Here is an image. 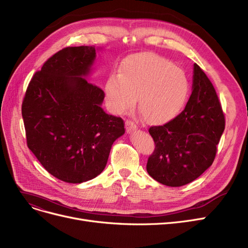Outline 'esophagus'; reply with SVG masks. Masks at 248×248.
Masks as SVG:
<instances>
[{
  "label": "esophagus",
  "mask_w": 248,
  "mask_h": 248,
  "mask_svg": "<svg viewBox=\"0 0 248 248\" xmlns=\"http://www.w3.org/2000/svg\"><path fill=\"white\" fill-rule=\"evenodd\" d=\"M137 127H138V126H137V124L134 122H132V121H126L125 122V129H126L127 133H131L132 131L136 130Z\"/></svg>",
  "instance_id": "obj_1"
}]
</instances>
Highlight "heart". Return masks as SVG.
<instances>
[{
	"label": "heart",
	"instance_id": "b5f03b06",
	"mask_svg": "<svg viewBox=\"0 0 248 248\" xmlns=\"http://www.w3.org/2000/svg\"><path fill=\"white\" fill-rule=\"evenodd\" d=\"M190 91L187 73L167 58L153 53L127 57L105 82L109 108L114 113L132 109L139 97V110L146 122L168 123L184 107Z\"/></svg>",
	"mask_w": 248,
	"mask_h": 248
}]
</instances>
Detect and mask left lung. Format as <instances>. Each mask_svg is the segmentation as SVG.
Masks as SVG:
<instances>
[{
	"label": "left lung",
	"instance_id": "8db88e82",
	"mask_svg": "<svg viewBox=\"0 0 248 248\" xmlns=\"http://www.w3.org/2000/svg\"><path fill=\"white\" fill-rule=\"evenodd\" d=\"M193 72L185 109L169 123L149 129L155 148L146 169L155 181L170 187L189 184L212 166L225 130V115L212 81L196 63Z\"/></svg>",
	"mask_w": 248,
	"mask_h": 248
}]
</instances>
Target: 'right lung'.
<instances>
[{
    "instance_id": "add662e5",
    "label": "right lung",
    "mask_w": 248,
    "mask_h": 248,
    "mask_svg": "<svg viewBox=\"0 0 248 248\" xmlns=\"http://www.w3.org/2000/svg\"><path fill=\"white\" fill-rule=\"evenodd\" d=\"M95 47H67L36 71L21 106L29 148L52 176L78 184L106 167L113 142L124 134L122 117L101 107L104 92L86 77Z\"/></svg>"
}]
</instances>
